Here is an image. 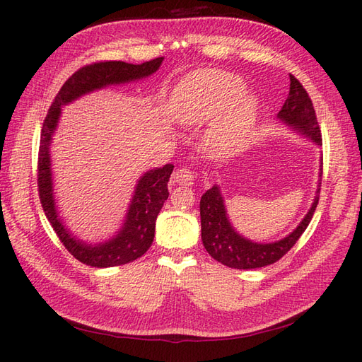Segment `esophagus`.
Wrapping results in <instances>:
<instances>
[{"mask_svg":"<svg viewBox=\"0 0 362 362\" xmlns=\"http://www.w3.org/2000/svg\"><path fill=\"white\" fill-rule=\"evenodd\" d=\"M193 180H194V175L187 168H181L172 173V181L180 185H192Z\"/></svg>","mask_w":362,"mask_h":362,"instance_id":"34e87169","label":"esophagus"}]
</instances>
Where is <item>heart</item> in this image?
<instances>
[{
	"label": "heart",
	"mask_w": 362,
	"mask_h": 362,
	"mask_svg": "<svg viewBox=\"0 0 362 362\" xmlns=\"http://www.w3.org/2000/svg\"><path fill=\"white\" fill-rule=\"evenodd\" d=\"M243 90L245 83L233 74L217 69L193 72L173 90L170 112L187 127H201L214 119L205 146L214 156H229L246 140L258 113L257 98Z\"/></svg>",
	"instance_id": "1"
}]
</instances>
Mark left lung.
I'll return each instance as SVG.
<instances>
[{"label":"left lung","instance_id":"8db88e82","mask_svg":"<svg viewBox=\"0 0 362 362\" xmlns=\"http://www.w3.org/2000/svg\"><path fill=\"white\" fill-rule=\"evenodd\" d=\"M278 119L282 124L298 131L302 136L313 140L315 145L322 146V133L317 124L315 112L311 98L303 89L298 78L290 75V93L284 103ZM323 157H320L319 185L315 190V198L302 218V222L296 226L293 233L273 243H257L243 237L235 231V228L229 222L225 208V201L221 187L214 184L210 190H206L201 198V237L202 243L216 261L223 266L233 269H259L276 262L296 245L299 237L303 234L306 226L310 225L315 206L319 204L320 181L323 173Z\"/></svg>","mask_w":362,"mask_h":362}]
</instances>
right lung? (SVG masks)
Here are the masks:
<instances>
[{
  "label": "right lung",
  "instance_id": "right-lung-1",
  "mask_svg": "<svg viewBox=\"0 0 362 362\" xmlns=\"http://www.w3.org/2000/svg\"><path fill=\"white\" fill-rule=\"evenodd\" d=\"M163 60V57H158L141 64L125 62H100L87 64L69 76L68 81L62 86L56 100L49 107L45 122H43L37 163L40 204L60 242L76 259L87 266L100 269L122 266L140 258L151 247L154 242L157 216L163 204L169 198L168 182L173 166L164 164L163 168L151 169L141 175L134 187L133 198L129 201L124 223L112 238L96 245L83 242L64 226L57 211L56 198H54L51 144L54 131L59 125L62 107L108 86H119L148 78L149 75L158 71Z\"/></svg>",
  "mask_w": 362,
  "mask_h": 362
}]
</instances>
